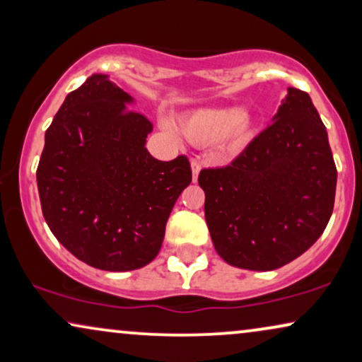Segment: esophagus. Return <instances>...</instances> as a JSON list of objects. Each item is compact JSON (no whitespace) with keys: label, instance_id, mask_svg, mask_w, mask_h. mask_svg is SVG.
Returning <instances> with one entry per match:
<instances>
[{"label":"esophagus","instance_id":"1","mask_svg":"<svg viewBox=\"0 0 362 362\" xmlns=\"http://www.w3.org/2000/svg\"><path fill=\"white\" fill-rule=\"evenodd\" d=\"M201 161L199 160H196V158H194V160H192L191 161V170H192V181H197V175H199V171H201Z\"/></svg>","mask_w":362,"mask_h":362}]
</instances>
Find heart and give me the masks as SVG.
Instances as JSON below:
<instances>
[{"label":"heart","mask_w":362,"mask_h":362,"mask_svg":"<svg viewBox=\"0 0 362 362\" xmlns=\"http://www.w3.org/2000/svg\"><path fill=\"white\" fill-rule=\"evenodd\" d=\"M180 127L182 135L196 145L219 141L226 153H237L250 141L255 120L249 110H239L235 107H206L182 117Z\"/></svg>","instance_id":"b5f03b06"}]
</instances>
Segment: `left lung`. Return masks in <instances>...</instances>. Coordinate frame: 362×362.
I'll use <instances>...</instances> for the list:
<instances>
[{
  "instance_id": "obj_1",
  "label": "left lung",
  "mask_w": 362,
  "mask_h": 362,
  "mask_svg": "<svg viewBox=\"0 0 362 362\" xmlns=\"http://www.w3.org/2000/svg\"><path fill=\"white\" fill-rule=\"evenodd\" d=\"M336 177L326 127L308 93L290 87L274 122L230 165L199 173L217 254L247 270L290 264L328 226Z\"/></svg>"
}]
</instances>
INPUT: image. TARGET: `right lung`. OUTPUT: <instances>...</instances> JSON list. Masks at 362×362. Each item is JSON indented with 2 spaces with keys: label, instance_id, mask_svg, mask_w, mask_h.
I'll use <instances>...</instances> for the list:
<instances>
[{
  "label": "right lung",
  "instance_id": "add662e5",
  "mask_svg": "<svg viewBox=\"0 0 362 362\" xmlns=\"http://www.w3.org/2000/svg\"><path fill=\"white\" fill-rule=\"evenodd\" d=\"M133 98L93 74L46 132L37 166L42 216L56 239L87 265L141 269L165 239L173 206L192 180L185 155L158 161L145 148L153 123Z\"/></svg>",
  "mask_w": 362,
  "mask_h": 362
}]
</instances>
